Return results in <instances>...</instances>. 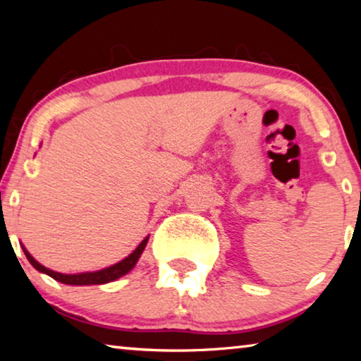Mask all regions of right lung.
<instances>
[{
	"label": "right lung",
	"instance_id": "obj_1",
	"mask_svg": "<svg viewBox=\"0 0 361 361\" xmlns=\"http://www.w3.org/2000/svg\"><path fill=\"white\" fill-rule=\"evenodd\" d=\"M149 237H145L143 242L140 243V245L133 250V253H130L127 258L122 259L118 264H114L111 267H106V269H102V271H97V272H84V274H75V276H68V274H59V272H54L51 269H47L44 266H41L38 261H36L32 255H30L25 248H23V253H25L27 259L32 262V266L35 269H38L39 272H44L47 276H51L52 279H56L57 282L60 283H66V285H102V283H108V282H113V280L119 279L122 276H126L127 272L130 271V269L137 264V261L140 258V255L146 247V243H148Z\"/></svg>",
	"mask_w": 361,
	"mask_h": 361
}]
</instances>
